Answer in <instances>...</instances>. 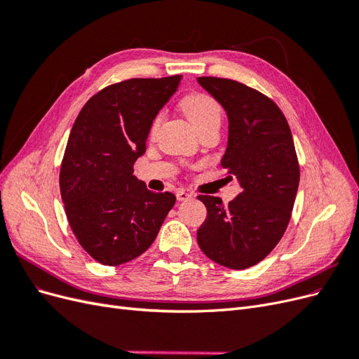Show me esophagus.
<instances>
[{
	"label": "esophagus",
	"mask_w": 359,
	"mask_h": 359,
	"mask_svg": "<svg viewBox=\"0 0 359 359\" xmlns=\"http://www.w3.org/2000/svg\"><path fill=\"white\" fill-rule=\"evenodd\" d=\"M191 196H193V194L189 193V191H184V190L177 191V199L178 201H189Z\"/></svg>",
	"instance_id": "esophagus-1"
}]
</instances>
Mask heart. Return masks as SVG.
<instances>
[{"label":"heart","mask_w":359,"mask_h":359,"mask_svg":"<svg viewBox=\"0 0 359 359\" xmlns=\"http://www.w3.org/2000/svg\"><path fill=\"white\" fill-rule=\"evenodd\" d=\"M181 107L198 132H201L202 128L208 127L211 124H220L222 107L219 102L208 94H203V93L190 94L182 100ZM160 119H161V115H157L153 119V123H151V128H149L151 135L156 132V128L160 124Z\"/></svg>","instance_id":"obj_1"}]
</instances>
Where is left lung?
I'll return each mask as SVG.
<instances>
[{
	"instance_id": "left-lung-1",
	"label": "left lung",
	"mask_w": 359,
	"mask_h": 359,
	"mask_svg": "<svg viewBox=\"0 0 359 359\" xmlns=\"http://www.w3.org/2000/svg\"><path fill=\"white\" fill-rule=\"evenodd\" d=\"M198 82L229 118L222 166L243 189L227 206L220 198L199 194L206 220L198 244L214 262L245 269L264 260L286 232L299 182L295 144L286 116L265 94L212 76Z\"/></svg>"
}]
</instances>
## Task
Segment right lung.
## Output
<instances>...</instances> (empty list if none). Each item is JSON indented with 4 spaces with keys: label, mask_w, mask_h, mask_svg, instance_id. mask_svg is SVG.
<instances>
[{
    "label": "right lung",
    "mask_w": 359,
    "mask_h": 359,
    "mask_svg": "<svg viewBox=\"0 0 359 359\" xmlns=\"http://www.w3.org/2000/svg\"><path fill=\"white\" fill-rule=\"evenodd\" d=\"M181 78L112 83L85 103L73 124L61 161V198L76 240L103 265L142 255L175 205V194L149 191L133 165Z\"/></svg>",
    "instance_id": "1"
}]
</instances>
